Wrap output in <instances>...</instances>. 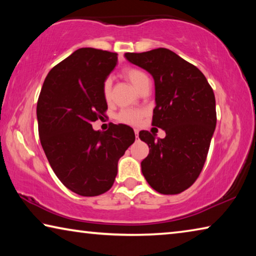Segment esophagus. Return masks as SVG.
<instances>
[{
    "label": "esophagus",
    "mask_w": 256,
    "mask_h": 256,
    "mask_svg": "<svg viewBox=\"0 0 256 256\" xmlns=\"http://www.w3.org/2000/svg\"><path fill=\"white\" fill-rule=\"evenodd\" d=\"M134 133H136V136L138 138V130H134Z\"/></svg>",
    "instance_id": "1"
}]
</instances>
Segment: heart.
<instances>
[{
    "label": "heart",
    "mask_w": 256,
    "mask_h": 256,
    "mask_svg": "<svg viewBox=\"0 0 256 256\" xmlns=\"http://www.w3.org/2000/svg\"><path fill=\"white\" fill-rule=\"evenodd\" d=\"M123 76L131 82L132 86L138 92L144 88V86L150 84V79L144 71L138 68H125L123 70ZM102 96L106 102L110 100L112 97V80L106 79L102 84ZM144 116V112L140 110H131V108H125L120 110L116 118L118 122L128 125H138L141 123Z\"/></svg>",
    "instance_id": "1"
}]
</instances>
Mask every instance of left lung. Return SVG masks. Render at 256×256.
<instances>
[{"label":"left lung","instance_id":"8db88e82","mask_svg":"<svg viewBox=\"0 0 256 256\" xmlns=\"http://www.w3.org/2000/svg\"><path fill=\"white\" fill-rule=\"evenodd\" d=\"M130 62L154 79L152 125L164 130L156 138L149 131L138 138L149 146L142 174L154 190L172 196L188 190L200 176L216 124V98L198 68L167 48L125 53Z\"/></svg>","mask_w":256,"mask_h":256}]
</instances>
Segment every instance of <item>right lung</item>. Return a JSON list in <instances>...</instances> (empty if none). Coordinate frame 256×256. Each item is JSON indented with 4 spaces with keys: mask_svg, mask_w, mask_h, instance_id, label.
Wrapping results in <instances>:
<instances>
[{
    "mask_svg": "<svg viewBox=\"0 0 256 256\" xmlns=\"http://www.w3.org/2000/svg\"><path fill=\"white\" fill-rule=\"evenodd\" d=\"M118 63V53L76 50L52 68L37 102L38 133L58 178L82 196L107 192L120 158L136 140L133 128L112 124L94 131L92 122L107 110L102 84Z\"/></svg>",
    "mask_w": 256,
    "mask_h": 256,
    "instance_id": "obj_1",
    "label": "right lung"
}]
</instances>
